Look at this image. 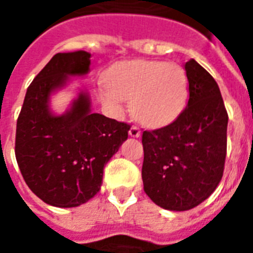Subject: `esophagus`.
<instances>
[{"label": "esophagus", "mask_w": 253, "mask_h": 253, "mask_svg": "<svg viewBox=\"0 0 253 253\" xmlns=\"http://www.w3.org/2000/svg\"><path fill=\"white\" fill-rule=\"evenodd\" d=\"M128 134H130L131 138H139L140 136V130H139L136 126H132L128 131Z\"/></svg>", "instance_id": "34e87169"}]
</instances>
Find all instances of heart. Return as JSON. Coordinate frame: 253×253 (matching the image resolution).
Returning a JSON list of instances; mask_svg holds the SVG:
<instances>
[{
  "instance_id": "b5f03b06",
  "label": "heart",
  "mask_w": 253,
  "mask_h": 253,
  "mask_svg": "<svg viewBox=\"0 0 253 253\" xmlns=\"http://www.w3.org/2000/svg\"><path fill=\"white\" fill-rule=\"evenodd\" d=\"M189 97V79L181 65L156 60H126L113 65L106 84L99 86L98 99L113 114L131 113L147 127H164L182 113Z\"/></svg>"
}]
</instances>
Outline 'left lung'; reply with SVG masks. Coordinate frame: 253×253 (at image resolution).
Here are the masks:
<instances>
[{
    "instance_id": "8db88e82",
    "label": "left lung",
    "mask_w": 253,
    "mask_h": 253,
    "mask_svg": "<svg viewBox=\"0 0 253 253\" xmlns=\"http://www.w3.org/2000/svg\"><path fill=\"white\" fill-rule=\"evenodd\" d=\"M188 106L174 122L142 136L144 192L170 211H185L211 196L223 176L228 115L219 86L194 59L185 63Z\"/></svg>"
}]
</instances>
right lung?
Masks as SVG:
<instances>
[{"instance_id":"right-lung-1","label":"right lung","mask_w":253,"mask_h":253,"mask_svg":"<svg viewBox=\"0 0 253 253\" xmlns=\"http://www.w3.org/2000/svg\"><path fill=\"white\" fill-rule=\"evenodd\" d=\"M86 51L56 53L26 91L17 121L15 158L26 184L43 202L76 208L99 192L103 168L128 136L130 126L91 111L90 97L79 89L63 114L51 98L73 76L90 71Z\"/></svg>"}]
</instances>
